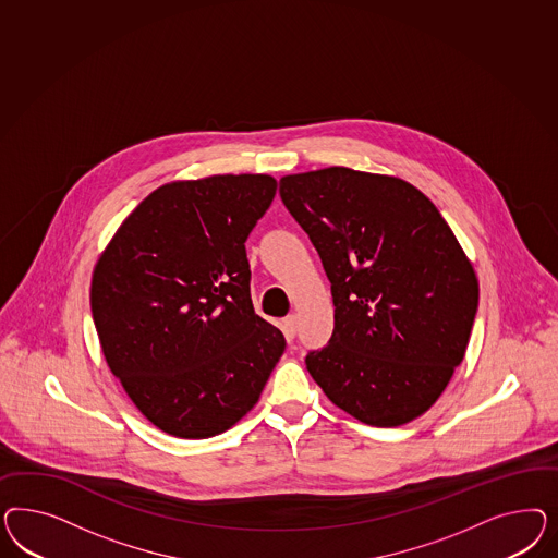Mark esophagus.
Here are the masks:
<instances>
[{"label": "esophagus", "mask_w": 558, "mask_h": 558, "mask_svg": "<svg viewBox=\"0 0 558 558\" xmlns=\"http://www.w3.org/2000/svg\"><path fill=\"white\" fill-rule=\"evenodd\" d=\"M282 329H284V336H287L288 339H294L296 331H299L296 315H288L287 319L282 322Z\"/></svg>", "instance_id": "1"}]
</instances>
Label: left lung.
<instances>
[{"instance_id":"left-lung-1","label":"left lung","mask_w":558,"mask_h":558,"mask_svg":"<svg viewBox=\"0 0 558 558\" xmlns=\"http://www.w3.org/2000/svg\"><path fill=\"white\" fill-rule=\"evenodd\" d=\"M280 198L322 257L333 333L304 362L355 420L395 427L438 401L462 362L478 282L417 187L348 168L287 175Z\"/></svg>"}]
</instances>
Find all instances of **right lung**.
<instances>
[{
  "label": "right lung",
  "instance_id": "obj_1",
  "mask_svg": "<svg viewBox=\"0 0 558 558\" xmlns=\"http://www.w3.org/2000/svg\"><path fill=\"white\" fill-rule=\"evenodd\" d=\"M274 194L259 173L157 187L96 264L89 303L106 362L175 438L235 425L284 354L282 331L255 315L245 252Z\"/></svg>",
  "mask_w": 558,
  "mask_h": 558
}]
</instances>
